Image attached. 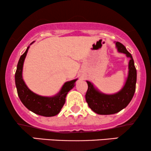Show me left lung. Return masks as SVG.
<instances>
[{
	"instance_id": "1",
	"label": "left lung",
	"mask_w": 151,
	"mask_h": 151,
	"mask_svg": "<svg viewBox=\"0 0 151 151\" xmlns=\"http://www.w3.org/2000/svg\"><path fill=\"white\" fill-rule=\"evenodd\" d=\"M116 45L119 52L126 54L128 58H131L129 65V77L123 89L115 94H104L95 89L90 81H86L88 89L85 95L86 101L93 111L101 115L114 114L126 108L136 91L137 73L132 55L121 42H116Z\"/></svg>"
}]
</instances>
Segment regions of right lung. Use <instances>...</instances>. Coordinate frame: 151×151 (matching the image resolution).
Masks as SVG:
<instances>
[{"label": "right lung", "mask_w": 151, "mask_h": 151, "mask_svg": "<svg viewBox=\"0 0 151 151\" xmlns=\"http://www.w3.org/2000/svg\"><path fill=\"white\" fill-rule=\"evenodd\" d=\"M28 49L29 47L20 56L15 72V80L18 95L24 106L33 113L43 116H54L61 111L65 103L66 96L67 93L74 87V83L77 79L65 83L60 93L52 97L41 96L33 93L26 86L22 77L24 60Z\"/></svg>", "instance_id": "right-lung-1"}]
</instances>
